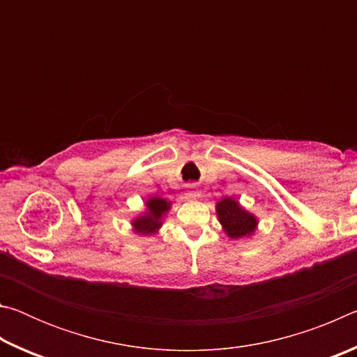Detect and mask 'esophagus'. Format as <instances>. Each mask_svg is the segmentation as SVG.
Returning a JSON list of instances; mask_svg holds the SVG:
<instances>
[{"instance_id":"1","label":"esophagus","mask_w":357,"mask_h":357,"mask_svg":"<svg viewBox=\"0 0 357 357\" xmlns=\"http://www.w3.org/2000/svg\"><path fill=\"white\" fill-rule=\"evenodd\" d=\"M190 187H192V185H190Z\"/></svg>"}]
</instances>
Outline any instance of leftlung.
Here are the masks:
<instances>
[{
	"instance_id": "1",
	"label": "left lung",
	"mask_w": 357,
	"mask_h": 357,
	"mask_svg": "<svg viewBox=\"0 0 357 357\" xmlns=\"http://www.w3.org/2000/svg\"><path fill=\"white\" fill-rule=\"evenodd\" d=\"M215 213L223 233L229 239L250 238L258 227L257 215L241 206L234 197H225L217 202Z\"/></svg>"
}]
</instances>
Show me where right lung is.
Listing matches in <instances>:
<instances>
[{
    "label": "right lung",
    "instance_id": "obj_1",
    "mask_svg": "<svg viewBox=\"0 0 357 357\" xmlns=\"http://www.w3.org/2000/svg\"><path fill=\"white\" fill-rule=\"evenodd\" d=\"M144 213L137 215L132 220V229L137 234H143V236H153L157 234L160 227L164 225V219L168 211L172 208V202H168L167 198L162 197H149L144 202Z\"/></svg>",
    "mask_w": 357,
    "mask_h": 357
}]
</instances>
